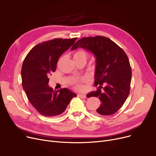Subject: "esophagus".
<instances>
[{
	"label": "esophagus",
	"instance_id": "esophagus-1",
	"mask_svg": "<svg viewBox=\"0 0 156 156\" xmlns=\"http://www.w3.org/2000/svg\"><path fill=\"white\" fill-rule=\"evenodd\" d=\"M78 96L81 98V99H85L86 98V95L85 94H78Z\"/></svg>",
	"mask_w": 156,
	"mask_h": 156
}]
</instances>
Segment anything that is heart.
I'll return each instance as SVG.
<instances>
[{
	"instance_id": "1",
	"label": "heart",
	"mask_w": 156,
	"mask_h": 156,
	"mask_svg": "<svg viewBox=\"0 0 156 156\" xmlns=\"http://www.w3.org/2000/svg\"><path fill=\"white\" fill-rule=\"evenodd\" d=\"M87 57V54L85 51H79L75 53L73 55V59H84L86 60ZM83 83L82 80H79V81H75L73 82V85L75 86V88L77 90H81L84 89L83 85L81 84Z\"/></svg>"
}]
</instances>
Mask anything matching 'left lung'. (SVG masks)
Listing matches in <instances>:
<instances>
[{
    "label": "left lung",
    "mask_w": 156,
    "mask_h": 156,
    "mask_svg": "<svg viewBox=\"0 0 156 156\" xmlns=\"http://www.w3.org/2000/svg\"><path fill=\"white\" fill-rule=\"evenodd\" d=\"M79 47L91 52L95 57L94 84L99 86L96 91L87 95L88 98L95 97L101 101V104L94 114L112 115L124 104L130 91L132 68L128 56L113 41L102 36L81 38L71 50ZM104 83L106 86L102 87Z\"/></svg>",
    "instance_id": "1"
}]
</instances>
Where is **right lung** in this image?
Instances as JSON below:
<instances>
[{"label": "right lung", "instance_id": "right-lung-1", "mask_svg": "<svg viewBox=\"0 0 156 156\" xmlns=\"http://www.w3.org/2000/svg\"><path fill=\"white\" fill-rule=\"evenodd\" d=\"M76 39L55 38L40 43L31 49L23 61V88L33 107L44 116L59 115L72 98L77 96L68 88L54 90L48 86V76L55 72L60 56Z\"/></svg>", "mask_w": 156, "mask_h": 156}]
</instances>
